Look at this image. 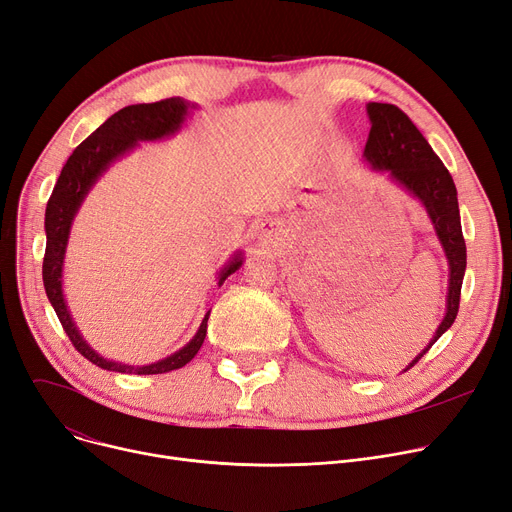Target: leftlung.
Masks as SVG:
<instances>
[{"mask_svg":"<svg viewBox=\"0 0 512 512\" xmlns=\"http://www.w3.org/2000/svg\"><path fill=\"white\" fill-rule=\"evenodd\" d=\"M367 114L371 120V130L365 143V159L375 170H390L392 178L425 205L450 263L446 317L442 319L434 340L407 367L411 369L454 324L456 313H459L461 286L467 267L459 199H456L454 180L442 164V159L429 147L419 128L400 107L392 103H369Z\"/></svg>","mask_w":512,"mask_h":512,"instance_id":"obj_1","label":"left lung"}]
</instances>
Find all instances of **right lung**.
<instances>
[{"instance_id": "right-lung-1", "label": "right lung", "mask_w": 512, "mask_h": 512, "mask_svg": "<svg viewBox=\"0 0 512 512\" xmlns=\"http://www.w3.org/2000/svg\"><path fill=\"white\" fill-rule=\"evenodd\" d=\"M186 110H188V103L182 101L180 97L122 107L120 112L107 118L93 134H89V137L72 151L47 201V209H45L47 245H45V257H43V286L47 292V299L53 311H56L60 324L76 351L91 363H95L97 367L107 371L153 375V373H168V371L180 369L199 353V348L207 334L209 313L205 315L195 338L172 357L157 361L153 365H145V367H130V365L114 363L99 357L83 340V336L78 334L62 294V265H64L70 224L80 203H83L85 195L89 193V188L93 186V182L116 157L124 155L126 151H130L134 145H137V141L161 139L166 137V134H172L174 130H178V126L186 116ZM240 263H242L240 257H234V261L228 267H224L218 282L220 286L230 274L238 270Z\"/></svg>"}]
</instances>
